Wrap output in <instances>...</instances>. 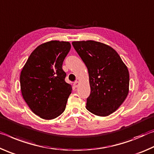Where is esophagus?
Listing matches in <instances>:
<instances>
[{"mask_svg":"<svg viewBox=\"0 0 154 154\" xmlns=\"http://www.w3.org/2000/svg\"><path fill=\"white\" fill-rule=\"evenodd\" d=\"M79 85V81H75L74 82V87H78V86Z\"/></svg>","mask_w":154,"mask_h":154,"instance_id":"obj_1","label":"esophagus"}]
</instances>
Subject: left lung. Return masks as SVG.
Wrapping results in <instances>:
<instances>
[{"label":"left lung","instance_id":"8db88e82","mask_svg":"<svg viewBox=\"0 0 154 154\" xmlns=\"http://www.w3.org/2000/svg\"><path fill=\"white\" fill-rule=\"evenodd\" d=\"M72 45L87 67L91 93L86 108L93 114L106 117L118 109L129 91V72L115 50L91 41Z\"/></svg>","mask_w":154,"mask_h":154}]
</instances>
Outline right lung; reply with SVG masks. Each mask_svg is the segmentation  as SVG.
<instances>
[{"mask_svg":"<svg viewBox=\"0 0 154 154\" xmlns=\"http://www.w3.org/2000/svg\"><path fill=\"white\" fill-rule=\"evenodd\" d=\"M71 49L67 42L50 41L39 45L30 55L20 74L22 97L31 110L50 120L64 112L72 88L65 82L62 68Z\"/></svg>","mask_w":154,"mask_h":154,"instance_id":"right-lung-1","label":"right lung"}]
</instances>
